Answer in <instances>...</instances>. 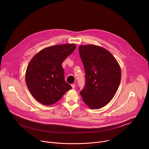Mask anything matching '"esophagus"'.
<instances>
[{
  "label": "esophagus",
  "mask_w": 149,
  "mask_h": 149,
  "mask_svg": "<svg viewBox=\"0 0 149 149\" xmlns=\"http://www.w3.org/2000/svg\"><path fill=\"white\" fill-rule=\"evenodd\" d=\"M71 87H72V88H75V84H71Z\"/></svg>",
  "instance_id": "1"
}]
</instances>
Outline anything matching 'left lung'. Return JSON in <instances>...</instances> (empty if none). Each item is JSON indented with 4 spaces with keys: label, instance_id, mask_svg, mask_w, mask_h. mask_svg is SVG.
Instances as JSON below:
<instances>
[{
    "label": "left lung",
    "instance_id": "left-lung-1",
    "mask_svg": "<svg viewBox=\"0 0 149 149\" xmlns=\"http://www.w3.org/2000/svg\"><path fill=\"white\" fill-rule=\"evenodd\" d=\"M79 53L86 72V85L79 93L92 109L109 103L121 81V69L113 55L101 47L80 45Z\"/></svg>",
    "mask_w": 149,
    "mask_h": 149
}]
</instances>
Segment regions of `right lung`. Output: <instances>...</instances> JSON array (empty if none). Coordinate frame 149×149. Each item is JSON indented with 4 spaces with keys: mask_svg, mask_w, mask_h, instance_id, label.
Segmentation results:
<instances>
[{
    "mask_svg": "<svg viewBox=\"0 0 149 149\" xmlns=\"http://www.w3.org/2000/svg\"><path fill=\"white\" fill-rule=\"evenodd\" d=\"M75 48V44L51 46L39 51L31 60L25 81L30 93L38 102L52 105L72 88L65 80L62 63Z\"/></svg>",
    "mask_w": 149,
    "mask_h": 149,
    "instance_id": "obj_1",
    "label": "right lung"
}]
</instances>
